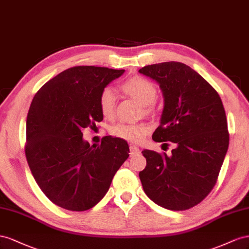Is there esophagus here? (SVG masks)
Listing matches in <instances>:
<instances>
[{
	"label": "esophagus",
	"mask_w": 249,
	"mask_h": 249,
	"mask_svg": "<svg viewBox=\"0 0 249 249\" xmlns=\"http://www.w3.org/2000/svg\"><path fill=\"white\" fill-rule=\"evenodd\" d=\"M140 152H141V151H140V149H139L138 146H136V145H131V146H130V156L137 155V154H139Z\"/></svg>",
	"instance_id": "34e87169"
}]
</instances>
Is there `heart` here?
<instances>
[{
  "instance_id": "b5f03b06",
  "label": "heart",
  "mask_w": 249,
  "mask_h": 249,
  "mask_svg": "<svg viewBox=\"0 0 249 249\" xmlns=\"http://www.w3.org/2000/svg\"><path fill=\"white\" fill-rule=\"evenodd\" d=\"M121 89L143 105L145 113H152V103L158 96V90L151 81L141 76H133L121 84ZM99 105L105 118L113 116L116 107V96L111 89L105 88L101 91ZM149 131L150 127L145 123H118L110 128L111 136L131 143H138L142 141Z\"/></svg>"
}]
</instances>
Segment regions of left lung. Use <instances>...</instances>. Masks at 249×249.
Returning a JSON list of instances; mask_svg holds the SVG:
<instances>
[{"label":"left lung","instance_id":"left-lung-1","mask_svg":"<svg viewBox=\"0 0 249 249\" xmlns=\"http://www.w3.org/2000/svg\"><path fill=\"white\" fill-rule=\"evenodd\" d=\"M139 72L158 82L164 97L153 141L175 144L169 156L147 149L142 151L147 160L139 174L142 186L162 208H193L214 188L229 149L221 99L204 78L181 62L155 63Z\"/></svg>","mask_w":249,"mask_h":249}]
</instances>
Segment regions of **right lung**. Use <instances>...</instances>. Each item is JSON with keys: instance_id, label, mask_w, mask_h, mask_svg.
Instances as JSON below:
<instances>
[{"instance_id": "right-lung-1", "label": "right lung", "mask_w": 249, "mask_h": 249, "mask_svg": "<svg viewBox=\"0 0 249 249\" xmlns=\"http://www.w3.org/2000/svg\"><path fill=\"white\" fill-rule=\"evenodd\" d=\"M124 72L74 67L49 80L33 98L26 122L27 161L40 190L62 209L95 207L128 159L125 140L108 136L89 145L82 133L103 120L101 91Z\"/></svg>"}]
</instances>
